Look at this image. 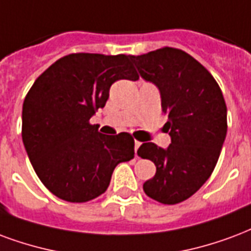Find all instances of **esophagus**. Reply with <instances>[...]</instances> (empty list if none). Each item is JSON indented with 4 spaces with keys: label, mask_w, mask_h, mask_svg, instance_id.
I'll list each match as a JSON object with an SVG mask.
<instances>
[{
    "label": "esophagus",
    "mask_w": 251,
    "mask_h": 251,
    "mask_svg": "<svg viewBox=\"0 0 251 251\" xmlns=\"http://www.w3.org/2000/svg\"><path fill=\"white\" fill-rule=\"evenodd\" d=\"M141 146V142L140 141H134V150H135V153H137V150H138V148Z\"/></svg>",
    "instance_id": "obj_1"
}]
</instances>
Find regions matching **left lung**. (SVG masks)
Instances as JSON below:
<instances>
[{
	"mask_svg": "<svg viewBox=\"0 0 251 251\" xmlns=\"http://www.w3.org/2000/svg\"><path fill=\"white\" fill-rule=\"evenodd\" d=\"M131 61L141 77L158 88L172 138L166 149L153 142L140 146L138 155L157 168L144 192L176 205L200 190L214 170L227 131L226 103L213 75L182 50L162 48Z\"/></svg>",
	"mask_w": 251,
	"mask_h": 251,
	"instance_id": "8db88e82",
	"label": "left lung"
}]
</instances>
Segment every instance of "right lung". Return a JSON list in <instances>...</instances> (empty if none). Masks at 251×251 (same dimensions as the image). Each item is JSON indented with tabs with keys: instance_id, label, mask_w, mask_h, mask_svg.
I'll return each mask as SVG.
<instances>
[{
	"instance_id": "obj_1",
	"label": "right lung",
	"mask_w": 251,
	"mask_h": 251,
	"mask_svg": "<svg viewBox=\"0 0 251 251\" xmlns=\"http://www.w3.org/2000/svg\"><path fill=\"white\" fill-rule=\"evenodd\" d=\"M133 55H65L33 83L22 106V141L37 176L68 202L106 192L121 162L134 158L129 133L106 135L89 121L105 106L118 79H138Z\"/></svg>"
}]
</instances>
